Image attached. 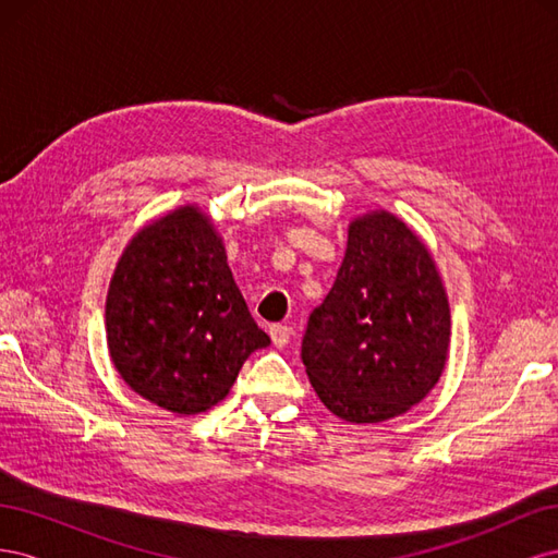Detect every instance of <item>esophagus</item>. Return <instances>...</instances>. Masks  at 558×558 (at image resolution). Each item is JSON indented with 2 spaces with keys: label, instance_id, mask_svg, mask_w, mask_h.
Wrapping results in <instances>:
<instances>
[{
  "label": "esophagus",
  "instance_id": "obj_1",
  "mask_svg": "<svg viewBox=\"0 0 558 558\" xmlns=\"http://www.w3.org/2000/svg\"><path fill=\"white\" fill-rule=\"evenodd\" d=\"M291 335H293L291 326H283V324L269 326V337H272L275 347H286V344H289L291 342Z\"/></svg>",
  "mask_w": 558,
  "mask_h": 558
}]
</instances>
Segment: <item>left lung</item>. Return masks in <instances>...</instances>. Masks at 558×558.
<instances>
[{
	"instance_id": "1",
	"label": "left lung",
	"mask_w": 558,
	"mask_h": 558,
	"mask_svg": "<svg viewBox=\"0 0 558 558\" xmlns=\"http://www.w3.org/2000/svg\"><path fill=\"white\" fill-rule=\"evenodd\" d=\"M449 302L428 248L386 211L349 226L340 272L310 314L300 359L326 408L351 424L408 412L440 379Z\"/></svg>"
}]
</instances>
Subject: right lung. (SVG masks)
Masks as SVG:
<instances>
[{
  "instance_id": "obj_1",
  "label": "right lung",
  "mask_w": 558,
  "mask_h": 558,
  "mask_svg": "<svg viewBox=\"0 0 558 558\" xmlns=\"http://www.w3.org/2000/svg\"><path fill=\"white\" fill-rule=\"evenodd\" d=\"M107 342L132 391L174 414H197L228 396L269 337L251 318L214 226L183 207L137 232L118 260Z\"/></svg>"
}]
</instances>
